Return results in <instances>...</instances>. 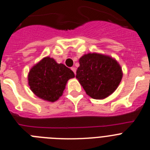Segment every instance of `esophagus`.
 Segmentation results:
<instances>
[{"mask_svg":"<svg viewBox=\"0 0 150 150\" xmlns=\"http://www.w3.org/2000/svg\"><path fill=\"white\" fill-rule=\"evenodd\" d=\"M71 69H72V72H74V73H76V68H75V67H72V68H71Z\"/></svg>","mask_w":150,"mask_h":150,"instance_id":"34e87169","label":"esophagus"}]
</instances>
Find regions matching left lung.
I'll return each mask as SVG.
<instances>
[{
    "instance_id": "8db88e82",
    "label": "left lung",
    "mask_w": 150,
    "mask_h": 150,
    "mask_svg": "<svg viewBox=\"0 0 150 150\" xmlns=\"http://www.w3.org/2000/svg\"><path fill=\"white\" fill-rule=\"evenodd\" d=\"M79 64L76 78L92 98H106L112 94L121 83L122 69L110 56L88 53L80 58Z\"/></svg>"
}]
</instances>
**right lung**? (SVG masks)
<instances>
[{
  "label": "right lung",
  "mask_w": 150,
  "mask_h": 150,
  "mask_svg": "<svg viewBox=\"0 0 150 150\" xmlns=\"http://www.w3.org/2000/svg\"><path fill=\"white\" fill-rule=\"evenodd\" d=\"M74 77V72L64 64L45 57L31 68L28 83L32 92L39 98L54 102L63 95L67 81Z\"/></svg>",
  "instance_id": "obj_1"
}]
</instances>
